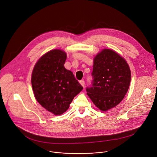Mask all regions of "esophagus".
I'll return each mask as SVG.
<instances>
[{"mask_svg":"<svg viewBox=\"0 0 157 157\" xmlns=\"http://www.w3.org/2000/svg\"><path fill=\"white\" fill-rule=\"evenodd\" d=\"M79 83H80V84H81L82 87H84L85 82H84V79H82V80L80 81H79Z\"/></svg>","mask_w":157,"mask_h":157,"instance_id":"34e87169","label":"esophagus"}]
</instances>
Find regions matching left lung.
Returning <instances> with one entry per match:
<instances>
[{"label": "left lung", "instance_id": "left-lung-1", "mask_svg": "<svg viewBox=\"0 0 157 157\" xmlns=\"http://www.w3.org/2000/svg\"><path fill=\"white\" fill-rule=\"evenodd\" d=\"M92 87L87 94L101 111L116 107L126 94L131 82V70L126 60L117 52L103 48L94 57Z\"/></svg>", "mask_w": 157, "mask_h": 157}]
</instances>
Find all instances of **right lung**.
Instances as JSON below:
<instances>
[{
  "label": "right lung",
  "instance_id": "1",
  "mask_svg": "<svg viewBox=\"0 0 157 157\" xmlns=\"http://www.w3.org/2000/svg\"><path fill=\"white\" fill-rule=\"evenodd\" d=\"M67 57L63 50H51L39 59L32 72L35 98L55 115L65 112L74 97L83 89L73 73L65 68Z\"/></svg>",
  "mask_w": 157,
  "mask_h": 157
}]
</instances>
